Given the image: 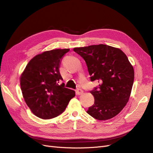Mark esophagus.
<instances>
[{"label":"esophagus","instance_id":"34e87169","mask_svg":"<svg viewBox=\"0 0 153 153\" xmlns=\"http://www.w3.org/2000/svg\"><path fill=\"white\" fill-rule=\"evenodd\" d=\"M82 93H83V90L80 89V88H77L76 89V94L78 95H80V94H82Z\"/></svg>","mask_w":153,"mask_h":153}]
</instances>
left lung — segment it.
Returning <instances> with one entry per match:
<instances>
[{"instance_id": "left-lung-1", "label": "left lung", "mask_w": 153, "mask_h": 153, "mask_svg": "<svg viewBox=\"0 0 153 153\" xmlns=\"http://www.w3.org/2000/svg\"><path fill=\"white\" fill-rule=\"evenodd\" d=\"M73 50L85 60L91 80L100 84L91 91L94 103L87 113L100 121L115 117L128 103L133 84V68L127 56L119 48L102 44Z\"/></svg>"}]
</instances>
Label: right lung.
<instances>
[{"label":"right lung","mask_w":153,"mask_h":153,"mask_svg":"<svg viewBox=\"0 0 153 153\" xmlns=\"http://www.w3.org/2000/svg\"><path fill=\"white\" fill-rule=\"evenodd\" d=\"M69 49H56L37 55L27 64L20 77L23 96L37 117L49 119L65 110L75 92L66 88L59 72L61 61Z\"/></svg>","instance_id":"right-lung-1"}]
</instances>
